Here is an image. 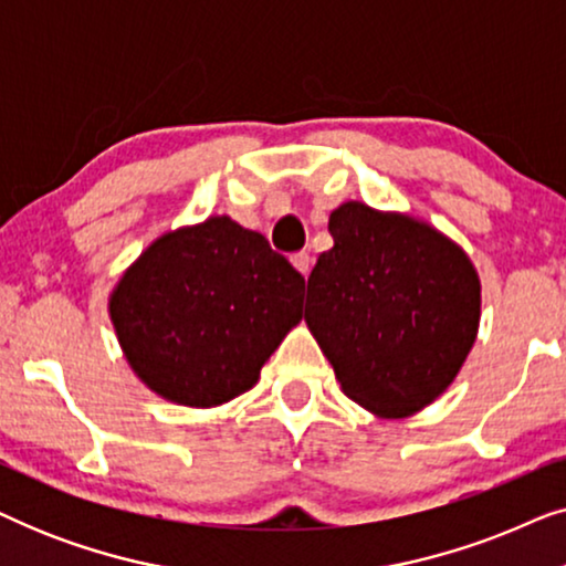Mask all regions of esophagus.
I'll return each instance as SVG.
<instances>
[{
  "label": "esophagus",
  "instance_id": "1",
  "mask_svg": "<svg viewBox=\"0 0 566 566\" xmlns=\"http://www.w3.org/2000/svg\"><path fill=\"white\" fill-rule=\"evenodd\" d=\"M291 262H293V268H296L304 277L308 275V270H312V258H308V252L291 254Z\"/></svg>",
  "mask_w": 566,
  "mask_h": 566
}]
</instances>
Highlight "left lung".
Here are the masks:
<instances>
[{
	"label": "left lung",
	"instance_id": "obj_1",
	"mask_svg": "<svg viewBox=\"0 0 566 566\" xmlns=\"http://www.w3.org/2000/svg\"><path fill=\"white\" fill-rule=\"evenodd\" d=\"M308 275L306 324L343 391L384 417L440 397L476 339L479 277L428 223L350 200Z\"/></svg>",
	"mask_w": 566,
	"mask_h": 566
}]
</instances>
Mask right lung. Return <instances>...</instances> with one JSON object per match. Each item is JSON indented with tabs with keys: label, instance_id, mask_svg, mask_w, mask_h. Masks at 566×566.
Instances as JSON below:
<instances>
[{
	"label": "right lung",
	"instance_id": "right-lung-1",
	"mask_svg": "<svg viewBox=\"0 0 566 566\" xmlns=\"http://www.w3.org/2000/svg\"><path fill=\"white\" fill-rule=\"evenodd\" d=\"M301 289L304 275L265 237L216 216L157 239L113 291L111 319L149 389L213 407L258 384L304 316Z\"/></svg>",
	"mask_w": 566,
	"mask_h": 566
}]
</instances>
